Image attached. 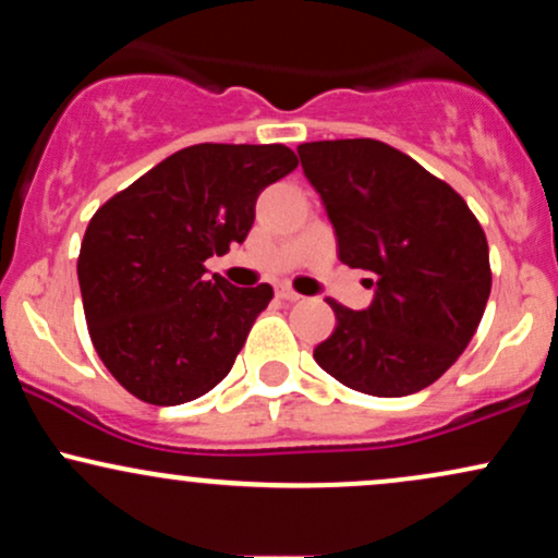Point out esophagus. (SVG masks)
Wrapping results in <instances>:
<instances>
[{"instance_id":"34e87169","label":"esophagus","mask_w":558,"mask_h":558,"mask_svg":"<svg viewBox=\"0 0 558 558\" xmlns=\"http://www.w3.org/2000/svg\"><path fill=\"white\" fill-rule=\"evenodd\" d=\"M278 299L288 301V304H296V301H301V299H304V296H301V293L293 291V288H288V286H280V288H278Z\"/></svg>"}]
</instances>
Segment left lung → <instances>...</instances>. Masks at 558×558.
Listing matches in <instances>:
<instances>
[{
	"label": "left lung",
	"mask_w": 558,
	"mask_h": 558,
	"mask_svg": "<svg viewBox=\"0 0 558 558\" xmlns=\"http://www.w3.org/2000/svg\"><path fill=\"white\" fill-rule=\"evenodd\" d=\"M301 168L323 198L343 265L367 270L375 299L330 301L336 330L315 349L325 373L360 393L433 386L475 336L490 296L488 241L451 185L375 138L312 141Z\"/></svg>",
	"instance_id": "1"
}]
</instances>
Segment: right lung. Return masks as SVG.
<instances>
[{
    "label": "right lung",
    "mask_w": 558,
    "mask_h": 558,
    "mask_svg": "<svg viewBox=\"0 0 558 558\" xmlns=\"http://www.w3.org/2000/svg\"><path fill=\"white\" fill-rule=\"evenodd\" d=\"M296 165L283 144H196L96 209L78 257L83 312L128 393L175 407L230 373L272 288L207 280L204 262L243 243L257 196Z\"/></svg>",
    "instance_id": "add662e5"
}]
</instances>
